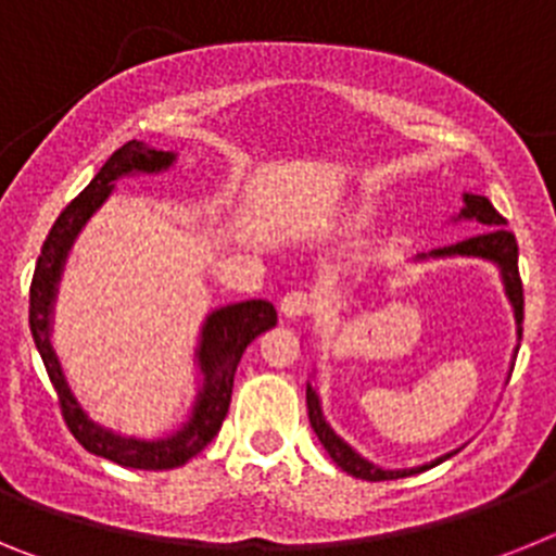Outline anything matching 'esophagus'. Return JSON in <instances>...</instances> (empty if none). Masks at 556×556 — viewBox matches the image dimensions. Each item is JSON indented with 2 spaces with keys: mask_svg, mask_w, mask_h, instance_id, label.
<instances>
[{
  "mask_svg": "<svg viewBox=\"0 0 556 556\" xmlns=\"http://www.w3.org/2000/svg\"><path fill=\"white\" fill-rule=\"evenodd\" d=\"M312 312V298L306 292H287L281 298V314L287 320H301Z\"/></svg>",
  "mask_w": 556,
  "mask_h": 556,
  "instance_id": "esophagus-1",
  "label": "esophagus"
}]
</instances>
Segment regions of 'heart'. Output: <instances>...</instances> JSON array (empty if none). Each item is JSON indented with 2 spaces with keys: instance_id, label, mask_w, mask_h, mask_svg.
I'll return each instance as SVG.
<instances>
[{
  "instance_id": "heart-1",
  "label": "heart",
  "mask_w": 556,
  "mask_h": 556,
  "mask_svg": "<svg viewBox=\"0 0 556 556\" xmlns=\"http://www.w3.org/2000/svg\"><path fill=\"white\" fill-rule=\"evenodd\" d=\"M356 217H358V214H356Z\"/></svg>"
}]
</instances>
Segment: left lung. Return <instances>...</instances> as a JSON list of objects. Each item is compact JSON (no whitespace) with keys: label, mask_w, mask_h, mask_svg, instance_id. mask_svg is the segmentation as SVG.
<instances>
[{"label":"left lung","mask_w":556,"mask_h":556,"mask_svg":"<svg viewBox=\"0 0 556 556\" xmlns=\"http://www.w3.org/2000/svg\"><path fill=\"white\" fill-rule=\"evenodd\" d=\"M462 200H465V208L459 211V217L456 219H470V223L479 225L481 230H476L470 239H462V242L448 244V248H437L431 250V253H417V262H426V258H451V255H465V258H484V262H493L501 273V283H504L509 306H513L515 328H518V339H520V333H523V326H520V323H523V283H520V273H518V242H515V233H509V230L504 228L507 219L501 217L488 198L473 194V191H465ZM306 406H308L312 429L314 434H317V440L323 443V448L328 451V456L337 462L339 468L345 470V473L356 476V479H365V481L404 479V476L424 473V470L434 468V465H440V462L451 459V456L456 454V451H451V454L437 456L434 462H426V465H417V468H401V470L381 468V465H376V462L365 459V456L358 454L351 443H345V440L331 429V424H328L326 415H323L320 392L314 390L312 384H306Z\"/></svg>","instance_id":"obj_1"}]
</instances>
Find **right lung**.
Wrapping results in <instances>:
<instances>
[{
	"instance_id": "add662e5",
	"label": "right lung",
	"mask_w": 556,
	"mask_h": 556,
	"mask_svg": "<svg viewBox=\"0 0 556 556\" xmlns=\"http://www.w3.org/2000/svg\"><path fill=\"white\" fill-rule=\"evenodd\" d=\"M175 159H178L175 152L155 150V147H147L144 141H127L125 147L113 152L94 175V180L61 211V217L55 219L47 242H43L36 275H33V283H29V331L36 339L49 381L58 392L68 431L91 454L116 462L122 468L136 470L180 468L217 437V431L223 429L225 415H228L236 365H239L244 348L258 333L269 331L278 323V314H275V306L269 301L230 303V306L214 308L205 317L198 353H194L200 370V390L198 397H194V406H191L189 420L175 434L159 437V440L116 434L113 429H105L102 424L91 420L88 412L83 409V404L68 387L61 358L52 348V308H55L63 264H66L68 250L75 244L83 225L94 217V211L111 198L116 180L127 178V175H159V172L169 169Z\"/></svg>"
}]
</instances>
